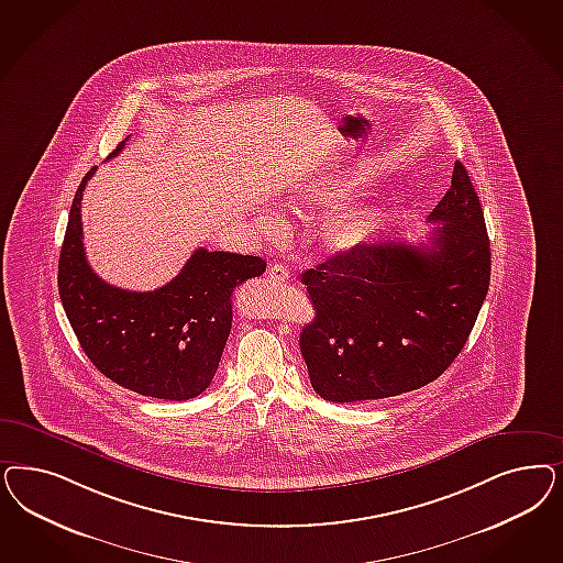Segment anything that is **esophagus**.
I'll return each mask as SVG.
<instances>
[{"instance_id":"34e87169","label":"esophagus","mask_w":563,"mask_h":563,"mask_svg":"<svg viewBox=\"0 0 563 563\" xmlns=\"http://www.w3.org/2000/svg\"><path fill=\"white\" fill-rule=\"evenodd\" d=\"M267 277L275 282V284H284V282H288L290 272L284 265H273V267H269V272H267Z\"/></svg>"}]
</instances>
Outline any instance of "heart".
<instances>
[{"label": "heart", "instance_id": "1", "mask_svg": "<svg viewBox=\"0 0 563 563\" xmlns=\"http://www.w3.org/2000/svg\"><path fill=\"white\" fill-rule=\"evenodd\" d=\"M352 184L338 178V176H321L312 181L302 184L294 195H291L290 209L296 216L307 218L310 213L323 211L329 207H335L338 202L350 195ZM261 228L272 234V236H282L284 234V221L263 216L261 218ZM375 232V216L363 209V207H340L335 209L321 225V242L325 246L327 253L344 254L356 253L368 238Z\"/></svg>", "mask_w": 563, "mask_h": 563}]
</instances>
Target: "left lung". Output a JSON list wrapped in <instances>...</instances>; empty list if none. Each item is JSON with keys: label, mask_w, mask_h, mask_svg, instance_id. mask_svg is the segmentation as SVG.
Here are the masks:
<instances>
[{"label": "left lung", "mask_w": 563, "mask_h": 563, "mask_svg": "<svg viewBox=\"0 0 563 563\" xmlns=\"http://www.w3.org/2000/svg\"><path fill=\"white\" fill-rule=\"evenodd\" d=\"M429 223V244L377 240L302 273L314 319L300 352L321 398L399 396L435 382L462 352L489 290L490 249L460 162Z\"/></svg>", "instance_id": "8db88e82"}]
</instances>
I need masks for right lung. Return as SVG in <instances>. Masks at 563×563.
<instances>
[{
	"instance_id": "right-lung-1",
	"label": "right lung",
	"mask_w": 563,
	"mask_h": 563,
	"mask_svg": "<svg viewBox=\"0 0 563 563\" xmlns=\"http://www.w3.org/2000/svg\"><path fill=\"white\" fill-rule=\"evenodd\" d=\"M95 169L74 195L59 253L57 288L66 317L89 361L111 382L148 398H197L213 382L228 342L234 288L263 275L267 263L253 254L197 249L164 288L109 286L92 272L82 244L80 200Z\"/></svg>"
}]
</instances>
